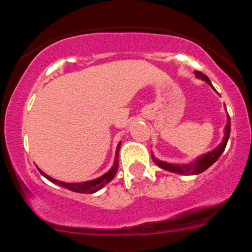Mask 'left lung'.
<instances>
[{
  "label": "left lung",
  "instance_id": "left-lung-1",
  "mask_svg": "<svg viewBox=\"0 0 252 252\" xmlns=\"http://www.w3.org/2000/svg\"><path fill=\"white\" fill-rule=\"evenodd\" d=\"M195 75H197L198 78L203 79V81H206L209 86L212 87V83H211V81H209L208 77H207L206 74L195 70ZM230 131H231V121H230V117H228V121H227L226 127H224L223 141L220 144V146H217L215 150L204 154L203 157H199L194 162H190V164H183V165H179V164H169V162L160 161V160L155 159L153 155H151V157H153L154 161H155V164H157L158 166H160L161 169H165V170L168 171H173V173H178V174H184V175L199 174V173L204 171L206 169H208L209 166L212 165L213 162L217 161L218 158L221 157V154L223 153V150L226 149L228 137H230Z\"/></svg>",
  "mask_w": 252,
  "mask_h": 252
}]
</instances>
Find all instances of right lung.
Returning <instances> with one entry per match:
<instances>
[{
  "mask_svg": "<svg viewBox=\"0 0 252 252\" xmlns=\"http://www.w3.org/2000/svg\"><path fill=\"white\" fill-rule=\"evenodd\" d=\"M120 146H121V142H120L119 145H117V150H116V157H115V164H113L112 168L110 170L107 171L106 174H103L102 177L97 178V179L90 180V182H83V183H65V182H60V180H55L53 178H50L49 175H46L43 170H40V173L49 179L50 182L55 184H59V186L64 187V188L69 189V190H72V192H77V193H94L97 190L102 188V187L106 186L107 183H110L111 180L113 179V177L116 175V171L119 169V150Z\"/></svg>",
  "mask_w": 252,
  "mask_h": 252,
  "instance_id": "1",
  "label": "right lung"
}]
</instances>
